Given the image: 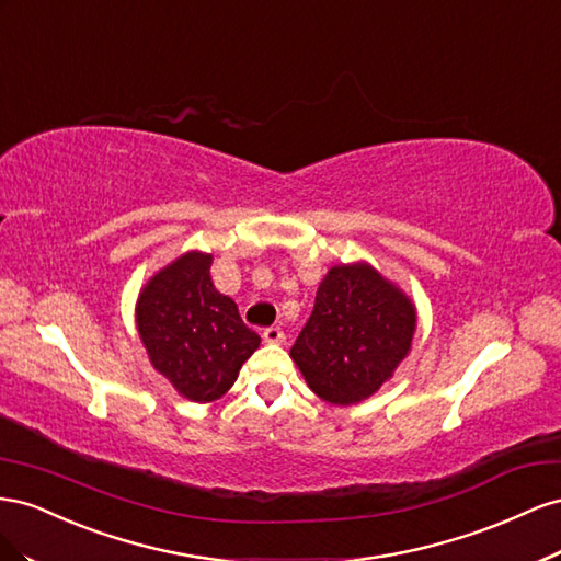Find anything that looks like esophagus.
Segmentation results:
<instances>
[{"label":"esophagus","mask_w":561,"mask_h":561,"mask_svg":"<svg viewBox=\"0 0 561 561\" xmlns=\"http://www.w3.org/2000/svg\"><path fill=\"white\" fill-rule=\"evenodd\" d=\"M263 341L265 343H282L284 341V331L279 327H270L263 331Z\"/></svg>","instance_id":"esophagus-1"}]
</instances>
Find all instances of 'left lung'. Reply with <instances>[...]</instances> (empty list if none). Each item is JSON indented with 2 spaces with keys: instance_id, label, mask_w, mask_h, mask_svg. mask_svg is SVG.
I'll list each match as a JSON object with an SVG mask.
<instances>
[{
  "instance_id": "obj_1",
  "label": "left lung",
  "mask_w": 561,
  "mask_h": 561,
  "mask_svg": "<svg viewBox=\"0 0 561 561\" xmlns=\"http://www.w3.org/2000/svg\"><path fill=\"white\" fill-rule=\"evenodd\" d=\"M415 322L413 300L374 265H333L319 284L314 310L291 347V359L324 402L359 404L407 359Z\"/></svg>"
}]
</instances>
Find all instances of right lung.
<instances>
[{
	"instance_id": "obj_1",
	"label": "right lung",
	"mask_w": 561,
	"mask_h": 561,
	"mask_svg": "<svg viewBox=\"0 0 561 561\" xmlns=\"http://www.w3.org/2000/svg\"><path fill=\"white\" fill-rule=\"evenodd\" d=\"M211 263V253L187 251L154 272L136 300V329L154 371L197 404L226 394L261 345L237 302L214 286Z\"/></svg>"
}]
</instances>
